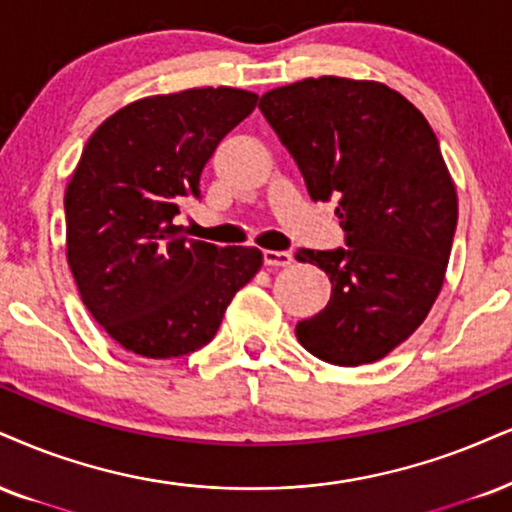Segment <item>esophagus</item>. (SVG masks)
<instances>
[{
    "instance_id": "1",
    "label": "esophagus",
    "mask_w": 512,
    "mask_h": 512,
    "mask_svg": "<svg viewBox=\"0 0 512 512\" xmlns=\"http://www.w3.org/2000/svg\"><path fill=\"white\" fill-rule=\"evenodd\" d=\"M292 258V251H263V263H266L268 268H285L292 263Z\"/></svg>"
}]
</instances>
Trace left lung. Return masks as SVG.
I'll list each match as a JSON object with an SVG mask.
<instances>
[{
	"label": "left lung",
	"instance_id": "1",
	"mask_svg": "<svg viewBox=\"0 0 512 512\" xmlns=\"http://www.w3.org/2000/svg\"><path fill=\"white\" fill-rule=\"evenodd\" d=\"M313 201L339 199L349 249H299L330 275L327 306L296 325L320 361L375 363L437 301L458 223V194L437 135L403 94L337 75L275 87L258 102Z\"/></svg>",
	"mask_w": 512,
	"mask_h": 512
}]
</instances>
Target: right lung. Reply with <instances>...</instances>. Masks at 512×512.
Returning <instances> with one entry per match:
<instances>
[{"mask_svg": "<svg viewBox=\"0 0 512 512\" xmlns=\"http://www.w3.org/2000/svg\"><path fill=\"white\" fill-rule=\"evenodd\" d=\"M258 94L194 87L137 99L99 125L66 187V258L82 304L125 351L178 358L216 337L232 296L263 266L256 246L180 235L220 140Z\"/></svg>", "mask_w": 512, "mask_h": 512, "instance_id": "obj_1", "label": "right lung"}]
</instances>
